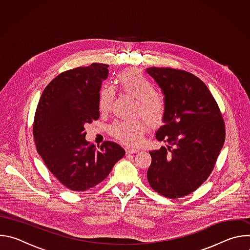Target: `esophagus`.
<instances>
[{
	"label": "esophagus",
	"instance_id": "1",
	"mask_svg": "<svg viewBox=\"0 0 250 250\" xmlns=\"http://www.w3.org/2000/svg\"><path fill=\"white\" fill-rule=\"evenodd\" d=\"M125 151H126V154H132V153L137 152L138 149L133 148V147H126V148H125Z\"/></svg>",
	"mask_w": 250,
	"mask_h": 250
}]
</instances>
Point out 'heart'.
Segmentation results:
<instances>
[{
  "label": "heart",
  "mask_w": 250,
  "mask_h": 250,
  "mask_svg": "<svg viewBox=\"0 0 250 250\" xmlns=\"http://www.w3.org/2000/svg\"><path fill=\"white\" fill-rule=\"evenodd\" d=\"M122 92L137 100L136 113L140 114L150 125L160 124L166 113V106L163 99L156 93L153 84L147 80L140 70L129 68L124 70L117 78ZM115 89L112 86H104L99 93L98 105L102 113L109 112L115 99ZM147 125L142 121L125 122L117 121L109 127L111 135L128 146L140 144L142 135Z\"/></svg>",
  "instance_id": "obj_1"
}]
</instances>
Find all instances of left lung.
I'll return each instance as SVG.
<instances>
[{
	"instance_id": "obj_1",
	"label": "left lung",
	"mask_w": 250,
	"mask_h": 250,
	"mask_svg": "<svg viewBox=\"0 0 250 250\" xmlns=\"http://www.w3.org/2000/svg\"><path fill=\"white\" fill-rule=\"evenodd\" d=\"M146 72L164 94V125L156 139L170 146L149 151L150 187L177 199L197 190L209 176L224 146L226 128L219 105L208 87L184 70L150 67Z\"/></svg>"
}]
</instances>
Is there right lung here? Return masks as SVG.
Here are the masks:
<instances>
[{
	"mask_svg": "<svg viewBox=\"0 0 250 250\" xmlns=\"http://www.w3.org/2000/svg\"><path fill=\"white\" fill-rule=\"evenodd\" d=\"M109 65L93 63L56 76L43 90L33 122V138L48 170L66 188L86 191L104 180L125 151L116 142L98 148L84 125L100 117L99 93Z\"/></svg>",
	"mask_w": 250,
	"mask_h": 250,
	"instance_id": "1",
	"label": "right lung"
}]
</instances>
